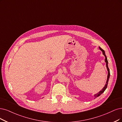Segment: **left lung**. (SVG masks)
<instances>
[{
  "label": "left lung",
  "mask_w": 122,
  "mask_h": 122,
  "mask_svg": "<svg viewBox=\"0 0 122 122\" xmlns=\"http://www.w3.org/2000/svg\"><path fill=\"white\" fill-rule=\"evenodd\" d=\"M99 48H100V49L101 50L102 52V54H103V55L105 56V62H106V67H107V71H108V74H107V81H106V84H105V86L103 87V88L101 90V91L99 92H98L97 93V94H95L94 95V97H95V98H97V97H99L100 96V95H101V94L104 92L105 91V90L106 89V88H107V84H108V82H109V78H110V69H109V67H108V61H107V56H106V54H105V51L103 50H102L100 47H99Z\"/></svg>",
  "instance_id": "8db88e82"
}]
</instances>
